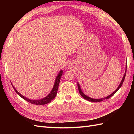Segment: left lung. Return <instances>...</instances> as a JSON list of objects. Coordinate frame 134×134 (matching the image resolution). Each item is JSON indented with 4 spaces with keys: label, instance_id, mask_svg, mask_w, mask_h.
<instances>
[{
    "label": "left lung",
    "instance_id": "left-lung-1",
    "mask_svg": "<svg viewBox=\"0 0 134 134\" xmlns=\"http://www.w3.org/2000/svg\"><path fill=\"white\" fill-rule=\"evenodd\" d=\"M126 63H127V62H126ZM126 70H127V64H126V69H125V74H124V76H123V78H122V80H121V82L120 85L119 86V87H117V88L116 89V90L114 92H113L112 93V94H111L110 95H109V96H107V97H104V98H100V99L92 98H91V97H90L89 96H88L85 94L84 93L82 92V90H81V88H80V85H79V83H78V90H79V92L81 96H82V97H83V98H84L85 99H86V100H88V101H90V102H101V101H103L104 99H107L109 98H110V97H111L112 96L114 95V94H115V93H116L117 91H119V90L121 88V87L122 86V85L123 82H124V79H125V78L126 72Z\"/></svg>",
    "mask_w": 134,
    "mask_h": 134
}]
</instances>
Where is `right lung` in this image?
<instances>
[{"label": "right lung", "instance_id": "1", "mask_svg": "<svg viewBox=\"0 0 134 134\" xmlns=\"http://www.w3.org/2000/svg\"><path fill=\"white\" fill-rule=\"evenodd\" d=\"M63 75V70H61L59 72L58 75H57V76L56 77V79H55V83L54 84V86L53 88H52V90L51 91L50 93L48 94L47 96H46L45 97H44V98L41 99H36V100H34V99H30L29 98H27L26 97H25V96H23V95H22L21 93H19L17 90H16V89L14 88V87L13 86V84L11 83L12 86H13V88L14 91H15V92L17 93V94L22 98L23 99H24L25 100H26L27 102H30L32 104H36V105H43V104H47L48 103L50 102L51 101L54 99L55 97L56 96V94H57V92L58 90V88H59V83H60V80L61 79V77H62Z\"/></svg>", "mask_w": 134, "mask_h": 134}]
</instances>
